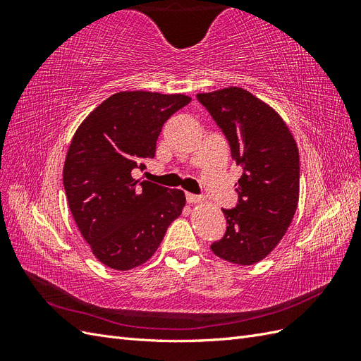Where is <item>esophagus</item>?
<instances>
[{
    "instance_id": "esophagus-1",
    "label": "esophagus",
    "mask_w": 361,
    "mask_h": 361,
    "mask_svg": "<svg viewBox=\"0 0 361 361\" xmlns=\"http://www.w3.org/2000/svg\"><path fill=\"white\" fill-rule=\"evenodd\" d=\"M185 195H187V202H188L190 204H195V203H202V202H203V197H202V195L192 194V192H187Z\"/></svg>"
}]
</instances>
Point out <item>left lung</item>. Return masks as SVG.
I'll return each instance as SVG.
<instances>
[{
    "mask_svg": "<svg viewBox=\"0 0 361 361\" xmlns=\"http://www.w3.org/2000/svg\"><path fill=\"white\" fill-rule=\"evenodd\" d=\"M197 101L223 130L243 169L238 203L223 209L226 233L211 250L232 264L253 265L276 248L297 211L298 147L281 117L244 89L199 93Z\"/></svg>",
    "mask_w": 361,
    "mask_h": 361,
    "instance_id": "1",
    "label": "left lung"
}]
</instances>
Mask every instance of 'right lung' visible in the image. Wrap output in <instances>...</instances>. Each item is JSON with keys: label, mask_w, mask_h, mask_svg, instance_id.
Wrapping results in <instances>:
<instances>
[{"label": "right lung", "mask_w": 361, "mask_h": 361, "mask_svg": "<svg viewBox=\"0 0 361 361\" xmlns=\"http://www.w3.org/2000/svg\"><path fill=\"white\" fill-rule=\"evenodd\" d=\"M190 102L183 94L120 92L75 133L63 185L76 226L104 265L126 271L145 264L182 214L183 191L130 173L146 169L164 123Z\"/></svg>", "instance_id": "right-lung-1"}]
</instances>
